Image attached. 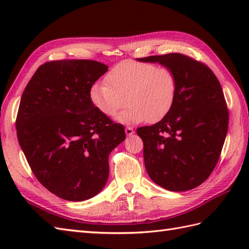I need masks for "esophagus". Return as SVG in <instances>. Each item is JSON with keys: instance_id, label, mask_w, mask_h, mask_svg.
Masks as SVG:
<instances>
[{"instance_id": "obj_1", "label": "esophagus", "mask_w": 249, "mask_h": 249, "mask_svg": "<svg viewBox=\"0 0 249 249\" xmlns=\"http://www.w3.org/2000/svg\"><path fill=\"white\" fill-rule=\"evenodd\" d=\"M134 133H135V130L131 128V127H126L125 128V134L127 135V136H131Z\"/></svg>"}]
</instances>
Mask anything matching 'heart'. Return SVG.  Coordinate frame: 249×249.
I'll return each mask as SVG.
<instances>
[{"mask_svg": "<svg viewBox=\"0 0 249 249\" xmlns=\"http://www.w3.org/2000/svg\"><path fill=\"white\" fill-rule=\"evenodd\" d=\"M89 100L100 113L113 116L128 103L115 120L123 124L160 121L172 108L177 78L171 70L152 63L122 61L111 68L104 82L89 89Z\"/></svg>", "mask_w": 249, "mask_h": 249, "instance_id": "obj_1", "label": "heart"}]
</instances>
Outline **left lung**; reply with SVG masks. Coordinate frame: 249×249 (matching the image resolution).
Segmentation results:
<instances>
[{
  "mask_svg": "<svg viewBox=\"0 0 249 249\" xmlns=\"http://www.w3.org/2000/svg\"><path fill=\"white\" fill-rule=\"evenodd\" d=\"M138 61L160 63L177 78L170 111L158 123L137 129L146 172L170 192L197 187L214 170L228 131L229 113L218 79L208 66L181 53Z\"/></svg>",
  "mask_w": 249,
  "mask_h": 249,
  "instance_id": "obj_1",
  "label": "left lung"
}]
</instances>
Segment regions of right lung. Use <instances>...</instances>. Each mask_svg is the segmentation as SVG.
I'll return each mask as SVG.
<instances>
[{"label": "right lung", "mask_w": 249, "mask_h": 249, "mask_svg": "<svg viewBox=\"0 0 249 249\" xmlns=\"http://www.w3.org/2000/svg\"><path fill=\"white\" fill-rule=\"evenodd\" d=\"M108 71L91 60H62L38 67L20 100L19 144L37 179L68 201L93 198L109 177V154L125 139L89 100V89Z\"/></svg>", "instance_id": "obj_1"}]
</instances>
